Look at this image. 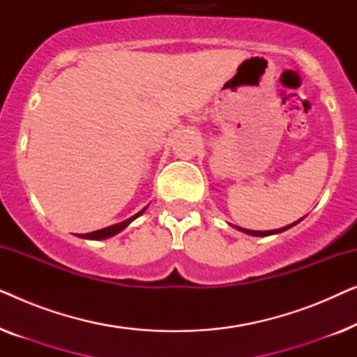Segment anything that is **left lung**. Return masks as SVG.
<instances>
[{"instance_id": "8db88e82", "label": "left lung", "mask_w": 357, "mask_h": 357, "mask_svg": "<svg viewBox=\"0 0 357 357\" xmlns=\"http://www.w3.org/2000/svg\"><path fill=\"white\" fill-rule=\"evenodd\" d=\"M302 219H304V218H302ZM302 219H299V221L289 224V226H284V227H281V229H275V231H250V229H242V227H237V226H236V229H237V231H242V232L248 234V236L266 237V236H273V234H280V232H282V231H287V229H291L292 226H296V224H299V222L302 221Z\"/></svg>"}]
</instances>
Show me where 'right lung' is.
Here are the masks:
<instances>
[{
  "label": "right lung",
  "instance_id": "right-lung-1",
  "mask_svg": "<svg viewBox=\"0 0 357 357\" xmlns=\"http://www.w3.org/2000/svg\"><path fill=\"white\" fill-rule=\"evenodd\" d=\"M146 209H148V206H146L144 209H141L139 213H136L135 216H131L130 219H126V221H123V222L114 224V226L99 229V231H94V232H89V234H79V236H77V237H81V238H91V241H102V238H109V237H112V236H115V234H119V232L123 231V229H125L126 226H128V224H130L131 221H135L136 218L141 216V214H143V213L146 211Z\"/></svg>",
  "mask_w": 357,
  "mask_h": 357
}]
</instances>
